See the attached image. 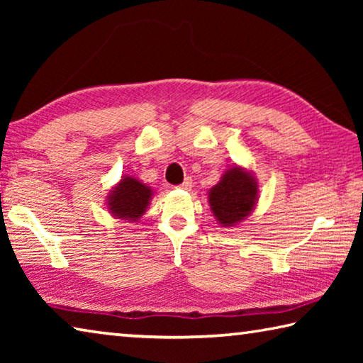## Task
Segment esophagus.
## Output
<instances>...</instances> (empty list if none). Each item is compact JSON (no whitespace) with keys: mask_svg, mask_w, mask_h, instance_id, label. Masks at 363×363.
<instances>
[{"mask_svg":"<svg viewBox=\"0 0 363 363\" xmlns=\"http://www.w3.org/2000/svg\"><path fill=\"white\" fill-rule=\"evenodd\" d=\"M179 187L184 189V190H189L190 187H192V179H189V177H187V179H184V182L181 184Z\"/></svg>","mask_w":363,"mask_h":363,"instance_id":"1","label":"esophagus"}]
</instances>
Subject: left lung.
I'll use <instances>...</instances> for the list:
<instances>
[{"label": "left lung", "mask_w": 363, "mask_h": 363, "mask_svg": "<svg viewBox=\"0 0 363 363\" xmlns=\"http://www.w3.org/2000/svg\"><path fill=\"white\" fill-rule=\"evenodd\" d=\"M257 182L253 173L242 167L227 168L220 181L210 189L208 201L220 227L240 224L253 213L257 203Z\"/></svg>", "instance_id": "1"}]
</instances>
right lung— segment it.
<instances>
[{
    "instance_id": "right-lung-1",
    "label": "right lung",
    "mask_w": 363,
    "mask_h": 363,
    "mask_svg": "<svg viewBox=\"0 0 363 363\" xmlns=\"http://www.w3.org/2000/svg\"><path fill=\"white\" fill-rule=\"evenodd\" d=\"M153 196L147 184L133 176H121L120 182L107 195V210L113 218L138 223L145 213Z\"/></svg>"
}]
</instances>
